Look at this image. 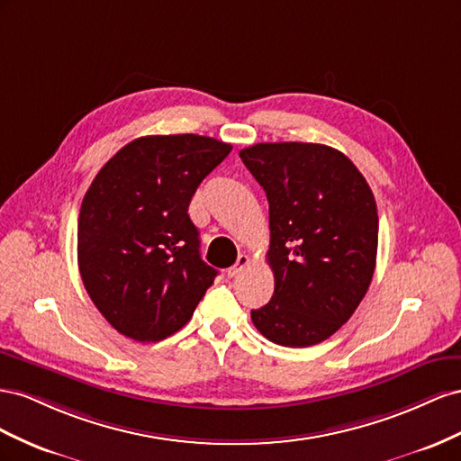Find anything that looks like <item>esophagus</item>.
I'll return each mask as SVG.
<instances>
[{
	"instance_id": "obj_1",
	"label": "esophagus",
	"mask_w": 461,
	"mask_h": 461,
	"mask_svg": "<svg viewBox=\"0 0 461 461\" xmlns=\"http://www.w3.org/2000/svg\"><path fill=\"white\" fill-rule=\"evenodd\" d=\"M249 265H251V258H249L247 255H240L238 262H235L231 268L226 270V276H228V278H235V276H240Z\"/></svg>"
}]
</instances>
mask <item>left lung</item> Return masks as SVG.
Returning a JSON list of instances; mask_svg holds the SVG:
<instances>
[{"label":"left lung","mask_w":461,"mask_h":461,"mask_svg":"<svg viewBox=\"0 0 461 461\" xmlns=\"http://www.w3.org/2000/svg\"><path fill=\"white\" fill-rule=\"evenodd\" d=\"M268 199L274 295L251 311L274 344L309 348L338 332L371 285L378 212L369 183L339 150L258 142L240 150Z\"/></svg>","instance_id":"obj_1"}]
</instances>
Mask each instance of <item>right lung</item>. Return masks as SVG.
I'll return each mask as SVG.
<instances>
[{"label":"right lung","instance_id":"obj_1","mask_svg":"<svg viewBox=\"0 0 461 461\" xmlns=\"http://www.w3.org/2000/svg\"><path fill=\"white\" fill-rule=\"evenodd\" d=\"M231 144L201 135L131 140L106 162L78 214V270L117 332L160 341L185 326L218 270L199 253L187 210Z\"/></svg>","mask_w":461,"mask_h":461}]
</instances>
